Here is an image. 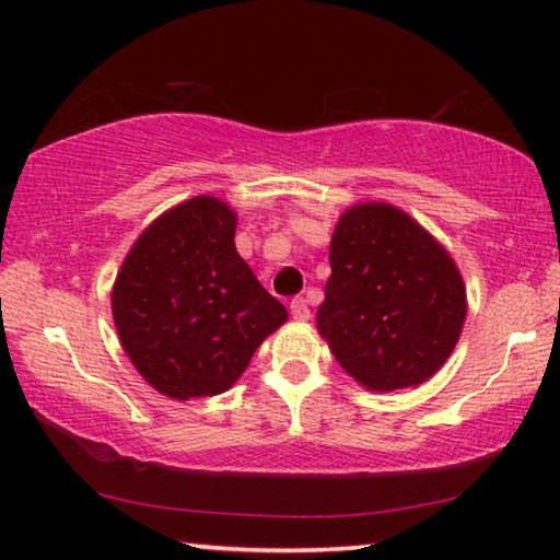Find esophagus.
I'll return each mask as SVG.
<instances>
[{
    "label": "esophagus",
    "instance_id": "esophagus-1",
    "mask_svg": "<svg viewBox=\"0 0 560 560\" xmlns=\"http://www.w3.org/2000/svg\"><path fill=\"white\" fill-rule=\"evenodd\" d=\"M291 316L293 320H308L311 318V308H308V301L303 296H296L291 301Z\"/></svg>",
    "mask_w": 560,
    "mask_h": 560
}]
</instances>
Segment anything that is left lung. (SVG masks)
I'll list each match as a JSON object with an SVG mask.
<instances>
[{
  "mask_svg": "<svg viewBox=\"0 0 560 560\" xmlns=\"http://www.w3.org/2000/svg\"><path fill=\"white\" fill-rule=\"evenodd\" d=\"M467 287L450 252L387 202H358L330 236V277L316 328L365 390L422 385L452 355Z\"/></svg>",
  "mask_w": 560,
  "mask_h": 560,
  "instance_id": "8db88e82",
  "label": "left lung"
}]
</instances>
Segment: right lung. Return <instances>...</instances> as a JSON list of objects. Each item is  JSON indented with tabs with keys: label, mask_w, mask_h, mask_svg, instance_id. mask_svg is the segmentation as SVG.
<instances>
[{
	"label": "right lung",
	"mask_w": 560,
	"mask_h": 560,
	"mask_svg": "<svg viewBox=\"0 0 560 560\" xmlns=\"http://www.w3.org/2000/svg\"><path fill=\"white\" fill-rule=\"evenodd\" d=\"M234 232L232 207L197 195L145 226L113 283L122 350L173 400L230 390L289 318L240 257Z\"/></svg>",
	"instance_id": "add662e5"
}]
</instances>
